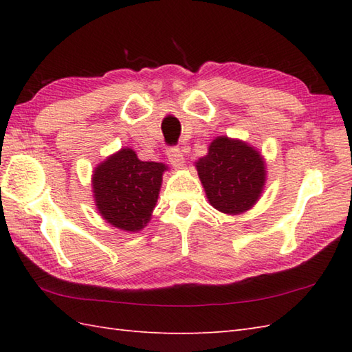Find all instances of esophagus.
I'll return each instance as SVG.
<instances>
[{
    "instance_id": "1",
    "label": "esophagus",
    "mask_w": 352,
    "mask_h": 352,
    "mask_svg": "<svg viewBox=\"0 0 352 352\" xmlns=\"http://www.w3.org/2000/svg\"><path fill=\"white\" fill-rule=\"evenodd\" d=\"M166 154H168V159H169L170 164L174 168H182L184 164V157H183V153L180 151V148L169 146Z\"/></svg>"
}]
</instances>
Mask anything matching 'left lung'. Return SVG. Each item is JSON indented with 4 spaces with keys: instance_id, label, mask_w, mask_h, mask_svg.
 Segmentation results:
<instances>
[{
    "instance_id": "1",
    "label": "left lung",
    "mask_w": 352,
    "mask_h": 352,
    "mask_svg": "<svg viewBox=\"0 0 352 352\" xmlns=\"http://www.w3.org/2000/svg\"><path fill=\"white\" fill-rule=\"evenodd\" d=\"M197 170L210 204L228 214L250 210L266 178L263 159L256 149L226 136L212 142L208 154L197 162Z\"/></svg>"
}]
</instances>
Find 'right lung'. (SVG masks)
Here are the masks:
<instances>
[{
    "mask_svg": "<svg viewBox=\"0 0 352 352\" xmlns=\"http://www.w3.org/2000/svg\"><path fill=\"white\" fill-rule=\"evenodd\" d=\"M164 169L163 163L139 160L130 148L109 157L92 178L95 203L102 218L124 231L144 228L159 198Z\"/></svg>",
    "mask_w": 352,
    "mask_h": 352,
    "instance_id": "1",
    "label": "right lung"
}]
</instances>
